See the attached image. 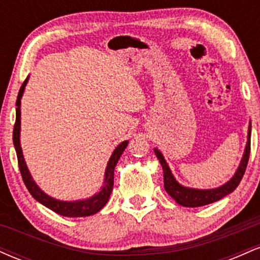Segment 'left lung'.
<instances>
[{
    "label": "left lung",
    "instance_id": "obj_1",
    "mask_svg": "<svg viewBox=\"0 0 260 260\" xmlns=\"http://www.w3.org/2000/svg\"><path fill=\"white\" fill-rule=\"evenodd\" d=\"M250 131H252V124L249 122L248 126V134H247V143L246 148H244L242 159H241L240 165H238L237 170L230 180L223 183L222 186L216 187V188H210V189H198V188H190V187H184L175 178V176L172 175L171 169L166 162L165 157L161 154V151L157 148H154V153L156 155V157L159 159V162L161 164V168H162L164 172V187L165 190L168 192V194L171 198L175 199V202L177 204L182 205V207L187 208H197V207H203V205L211 204V203H215L220 199H222L223 197H226L230 193H232L240 184L241 180H242L244 171H246L247 164H248L249 159V151H250Z\"/></svg>",
    "mask_w": 260,
    "mask_h": 260
}]
</instances>
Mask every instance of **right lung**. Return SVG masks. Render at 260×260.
I'll list each match as a JSON object with an SVG mask.
<instances>
[{"mask_svg":"<svg viewBox=\"0 0 260 260\" xmlns=\"http://www.w3.org/2000/svg\"><path fill=\"white\" fill-rule=\"evenodd\" d=\"M28 80L29 76L26 77L24 83L20 86L19 92H18L17 96L16 123H14L13 129V144L17 151L18 165H19L20 174H22L23 181H24L29 193H30L32 198L37 199L39 203H41V204L45 205L46 208L51 209L52 211H55V213H57L62 216L84 217L99 213L101 209L105 207L106 203L109 202L110 196H111L113 188V172H115V168L116 165H117L118 160H120L122 153H123L124 149L127 148L128 140L122 142L121 144H118L117 148L113 150L112 155L109 159V162H107L103 186L100 187L99 192L95 193L94 196L85 199H78V201H59V199H56L53 198V197L46 194V193L38 186L37 182L34 181V178L31 177L30 171H29L24 160L22 147H20V100H22L23 94H24L25 86L28 84Z\"/></svg>","mask_w":260,"mask_h":260,"instance_id":"obj_1","label":"right lung"}]
</instances>
